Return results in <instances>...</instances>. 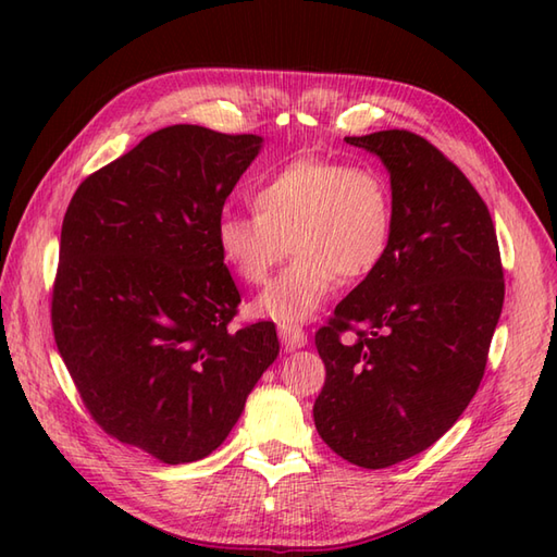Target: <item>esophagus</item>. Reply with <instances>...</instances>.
<instances>
[{
	"mask_svg": "<svg viewBox=\"0 0 557 557\" xmlns=\"http://www.w3.org/2000/svg\"><path fill=\"white\" fill-rule=\"evenodd\" d=\"M277 333H280V339H282V345H285V349H299V347H304L306 345V333L304 330L299 327V325H294V323H280L277 325Z\"/></svg>",
	"mask_w": 557,
	"mask_h": 557,
	"instance_id": "34e87169",
	"label": "esophagus"
}]
</instances>
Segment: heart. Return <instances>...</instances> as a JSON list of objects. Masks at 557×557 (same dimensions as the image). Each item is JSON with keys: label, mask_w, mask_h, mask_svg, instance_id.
<instances>
[{"label": "heart", "mask_w": 557, "mask_h": 557, "mask_svg": "<svg viewBox=\"0 0 557 557\" xmlns=\"http://www.w3.org/2000/svg\"><path fill=\"white\" fill-rule=\"evenodd\" d=\"M393 184L371 164L297 158L253 184V210L224 208L215 239L246 285H265L285 256L297 258L260 294L253 311L299 323L337 282H359L383 265L395 236Z\"/></svg>", "instance_id": "b5f03b06"}]
</instances>
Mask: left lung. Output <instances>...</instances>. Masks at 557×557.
I'll list each match as a JSON object with an SVG mask.
<instances>
[{
    "mask_svg": "<svg viewBox=\"0 0 557 557\" xmlns=\"http://www.w3.org/2000/svg\"><path fill=\"white\" fill-rule=\"evenodd\" d=\"M347 144L385 162L397 220L383 265L315 333L313 421L335 455L385 469L431 447L476 395L505 280L488 206L453 160L407 128Z\"/></svg>",
    "mask_w": 557,
    "mask_h": 557,
    "instance_id": "left-lung-1",
    "label": "left lung"
}]
</instances>
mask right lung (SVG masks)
Listing matches in <instances>:
<instances>
[{"mask_svg":"<svg viewBox=\"0 0 557 557\" xmlns=\"http://www.w3.org/2000/svg\"><path fill=\"white\" fill-rule=\"evenodd\" d=\"M260 136L174 124L81 182L66 208L52 333L100 429L164 465L210 455L277 359L275 323L230 327L224 200Z\"/></svg>","mask_w":557,"mask_h":557,"instance_id":"1","label":"right lung"}]
</instances>
